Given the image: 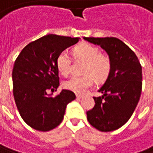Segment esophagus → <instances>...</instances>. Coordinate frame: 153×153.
Returning <instances> with one entry per match:
<instances>
[{"instance_id":"1","label":"esophagus","mask_w":153,"mask_h":153,"mask_svg":"<svg viewBox=\"0 0 153 153\" xmlns=\"http://www.w3.org/2000/svg\"><path fill=\"white\" fill-rule=\"evenodd\" d=\"M82 97H83V96H82V95H81V94H76V98H77V99H80V98H82Z\"/></svg>"}]
</instances>
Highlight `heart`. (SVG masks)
<instances>
[{
  "label": "heart",
  "instance_id": "b5f03b06",
  "mask_svg": "<svg viewBox=\"0 0 153 153\" xmlns=\"http://www.w3.org/2000/svg\"><path fill=\"white\" fill-rule=\"evenodd\" d=\"M76 57L86 61L84 73L91 74L97 80L104 79L111 70V62L108 56L102 55L98 48L89 43H82L74 49ZM56 66L62 75L67 76L71 69V61L68 53L62 51L57 56ZM92 76L86 75L84 76H71L63 82V87L76 94H82L92 86L94 79Z\"/></svg>",
  "mask_w": 153,
  "mask_h": 153
}]
</instances>
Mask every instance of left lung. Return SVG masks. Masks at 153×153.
Masks as SVG:
<instances>
[{
    "instance_id": "8db88e82",
    "label": "left lung",
    "mask_w": 153,
    "mask_h": 153,
    "mask_svg": "<svg viewBox=\"0 0 153 153\" xmlns=\"http://www.w3.org/2000/svg\"><path fill=\"white\" fill-rule=\"evenodd\" d=\"M107 53L111 70L98 90L103 95L93 97L95 106L87 111L89 123L100 131H111L130 119L142 90V67L135 53L115 37H83Z\"/></svg>"
}]
</instances>
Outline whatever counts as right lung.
I'll return each mask as SVG.
<instances>
[{
	"instance_id": "obj_1",
	"label": "right lung",
	"mask_w": 153,
	"mask_h": 153,
	"mask_svg": "<svg viewBox=\"0 0 153 153\" xmlns=\"http://www.w3.org/2000/svg\"><path fill=\"white\" fill-rule=\"evenodd\" d=\"M71 38L49 34L37 39L22 49L15 62L12 71L13 93L17 109L25 123L35 130L48 131L62 123L67 104L76 95L59 87L56 59L64 49L78 42Z\"/></svg>"
}]
</instances>
